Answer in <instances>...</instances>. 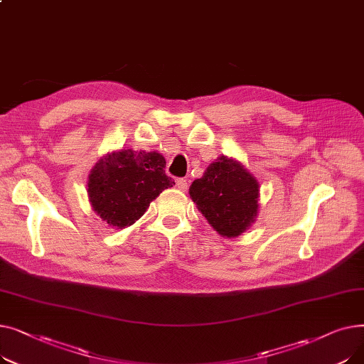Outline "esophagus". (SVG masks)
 <instances>
[{"label":"esophagus","instance_id":"obj_1","mask_svg":"<svg viewBox=\"0 0 364 364\" xmlns=\"http://www.w3.org/2000/svg\"><path fill=\"white\" fill-rule=\"evenodd\" d=\"M176 186H177L178 190H181V192H186V190H187V181L184 178H177Z\"/></svg>","mask_w":364,"mask_h":364}]
</instances>
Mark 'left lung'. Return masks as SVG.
Segmentation results:
<instances>
[{
  "instance_id": "8db88e82",
  "label": "left lung",
  "mask_w": 364,
  "mask_h": 364,
  "mask_svg": "<svg viewBox=\"0 0 364 364\" xmlns=\"http://www.w3.org/2000/svg\"><path fill=\"white\" fill-rule=\"evenodd\" d=\"M188 195L208 224L227 239L245 233L258 215L259 183L235 158H217L192 183Z\"/></svg>"
}]
</instances>
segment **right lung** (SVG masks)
<instances>
[{
  "instance_id": "1",
  "label": "right lung",
  "mask_w": 364,
  "mask_h": 364,
  "mask_svg": "<svg viewBox=\"0 0 364 364\" xmlns=\"http://www.w3.org/2000/svg\"><path fill=\"white\" fill-rule=\"evenodd\" d=\"M158 151L121 149L106 153L92 166L87 193L92 211L114 228L132 225L153 199L176 183L165 174Z\"/></svg>"
}]
</instances>
